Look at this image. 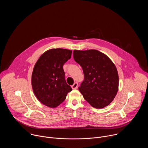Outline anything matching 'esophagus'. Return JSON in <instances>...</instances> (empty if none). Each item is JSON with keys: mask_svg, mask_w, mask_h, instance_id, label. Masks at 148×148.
I'll return each instance as SVG.
<instances>
[{"mask_svg": "<svg viewBox=\"0 0 148 148\" xmlns=\"http://www.w3.org/2000/svg\"><path fill=\"white\" fill-rule=\"evenodd\" d=\"M71 88L73 89H77L78 88V83L77 82H75L73 85L71 86Z\"/></svg>", "mask_w": 148, "mask_h": 148, "instance_id": "34e87169", "label": "esophagus"}]
</instances>
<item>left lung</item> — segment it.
I'll return each mask as SVG.
<instances>
[{"label":"left lung","mask_w":148,"mask_h":148,"mask_svg":"<svg viewBox=\"0 0 148 148\" xmlns=\"http://www.w3.org/2000/svg\"><path fill=\"white\" fill-rule=\"evenodd\" d=\"M73 57L83 70L84 79L78 90L84 99L95 108L108 106L118 91L119 77L114 62L97 50H74Z\"/></svg>","instance_id":"1"}]
</instances>
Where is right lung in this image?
<instances>
[{
  "label": "right lung",
  "mask_w": 148,
  "mask_h": 148,
  "mask_svg": "<svg viewBox=\"0 0 148 148\" xmlns=\"http://www.w3.org/2000/svg\"><path fill=\"white\" fill-rule=\"evenodd\" d=\"M72 50L52 49L37 61L32 75V86L37 99L54 108L64 101L72 90L66 83L63 65L71 57Z\"/></svg>",
  "instance_id": "obj_1"
}]
</instances>
